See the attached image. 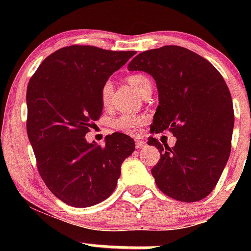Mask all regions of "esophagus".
<instances>
[{
    "label": "esophagus",
    "instance_id": "esophagus-1",
    "mask_svg": "<svg viewBox=\"0 0 251 251\" xmlns=\"http://www.w3.org/2000/svg\"><path fill=\"white\" fill-rule=\"evenodd\" d=\"M146 146V142H144V140H140V139H135V148L137 149H143Z\"/></svg>",
    "mask_w": 251,
    "mask_h": 251
}]
</instances>
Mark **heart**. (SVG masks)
Here are the masks:
<instances>
[{
    "instance_id": "heart-1",
    "label": "heart",
    "mask_w": 251,
    "mask_h": 251,
    "mask_svg": "<svg viewBox=\"0 0 251 251\" xmlns=\"http://www.w3.org/2000/svg\"><path fill=\"white\" fill-rule=\"evenodd\" d=\"M127 81L129 85H131L132 87L138 92V93H140L146 86L151 83V80H150L146 75H143V74H132V75H129L127 77ZM111 94H112V83L111 81H106L102 85L101 92H100L101 102L105 107H107L109 105ZM145 122H146L145 116H139V114H133V113H124L114 120L113 126L114 128L118 129V131L125 132V133H128V134H135L139 132L140 126H142Z\"/></svg>"
}]
</instances>
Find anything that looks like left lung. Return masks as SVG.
<instances>
[{"mask_svg":"<svg viewBox=\"0 0 251 251\" xmlns=\"http://www.w3.org/2000/svg\"><path fill=\"white\" fill-rule=\"evenodd\" d=\"M128 71L145 72L154 79L158 107L151 128L170 129L174 148L150 137L160 160L151 170L155 184L169 197L197 201L220 179L231 150L234 107L223 76L208 60L179 46L143 51Z\"/></svg>","mask_w":251,"mask_h":251,"instance_id":"left-lung-1","label":"left lung"}]
</instances>
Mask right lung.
Here are the masks:
<instances>
[{
  "label": "right lung",
  "instance_id": "right-lung-1",
  "mask_svg": "<svg viewBox=\"0 0 251 251\" xmlns=\"http://www.w3.org/2000/svg\"><path fill=\"white\" fill-rule=\"evenodd\" d=\"M135 51L70 46L43 60L27 88V134L48 189L74 208H88L112 195L134 140L116 132L105 145L85 135L102 114L100 92Z\"/></svg>",
  "mask_w": 251,
  "mask_h": 251
}]
</instances>
